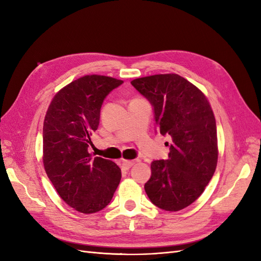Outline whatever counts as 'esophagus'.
<instances>
[{"label":"esophagus","instance_id":"1","mask_svg":"<svg viewBox=\"0 0 261 261\" xmlns=\"http://www.w3.org/2000/svg\"><path fill=\"white\" fill-rule=\"evenodd\" d=\"M134 164H135V162H134V161H130V160H122V161H121L122 169H123V170H125V171L129 170V169L133 167Z\"/></svg>","mask_w":261,"mask_h":261}]
</instances>
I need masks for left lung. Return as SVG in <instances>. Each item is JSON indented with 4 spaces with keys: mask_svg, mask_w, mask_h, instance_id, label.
Wrapping results in <instances>:
<instances>
[{
    "mask_svg": "<svg viewBox=\"0 0 261 261\" xmlns=\"http://www.w3.org/2000/svg\"><path fill=\"white\" fill-rule=\"evenodd\" d=\"M130 84L153 107L156 127L172 138L168 160L151 163L145 184L150 201L165 211H178L203 193L218 163L215 114L207 97L177 74H159Z\"/></svg>",
    "mask_w": 261,
    "mask_h": 261,
    "instance_id": "8db88e82",
    "label": "left lung"
}]
</instances>
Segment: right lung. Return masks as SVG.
I'll list each match as a JSON object with an SVG mask.
<instances>
[{"instance_id":"add662e5","label":"right lung","mask_w":261,"mask_h":261,"mask_svg":"<svg viewBox=\"0 0 261 261\" xmlns=\"http://www.w3.org/2000/svg\"><path fill=\"white\" fill-rule=\"evenodd\" d=\"M122 84L109 76H83L55 94L44 117L46 175L69 207L87 215L108 206L122 177L113 161L88 152L103 100Z\"/></svg>"}]
</instances>
